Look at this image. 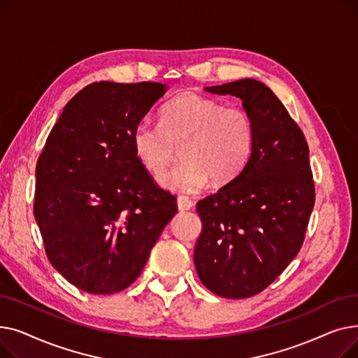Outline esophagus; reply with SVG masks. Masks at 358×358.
<instances>
[{
  "instance_id": "obj_1",
  "label": "esophagus",
  "mask_w": 358,
  "mask_h": 358,
  "mask_svg": "<svg viewBox=\"0 0 358 358\" xmlns=\"http://www.w3.org/2000/svg\"><path fill=\"white\" fill-rule=\"evenodd\" d=\"M194 206V203L189 199V197H185V196H180L178 199H177V208H178V210H181V212H184V210H190Z\"/></svg>"
}]
</instances>
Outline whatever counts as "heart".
<instances>
[{
    "instance_id": "heart-1",
    "label": "heart",
    "mask_w": 358,
    "mask_h": 358,
    "mask_svg": "<svg viewBox=\"0 0 358 358\" xmlns=\"http://www.w3.org/2000/svg\"><path fill=\"white\" fill-rule=\"evenodd\" d=\"M255 129L245 110L187 92L165 104L159 124L141 122L131 146L146 171L159 177L180 148L181 161L161 177L162 189L199 193L209 184H227L247 165Z\"/></svg>"
}]
</instances>
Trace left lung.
I'll return each instance as SVG.
<instances>
[{
    "label": "left lung",
    "instance_id": "left-lung-1",
    "mask_svg": "<svg viewBox=\"0 0 358 358\" xmlns=\"http://www.w3.org/2000/svg\"><path fill=\"white\" fill-rule=\"evenodd\" d=\"M204 91L241 99L255 138L242 171L197 203L194 266L215 294L245 299L270 286L302 247L315 203L309 148L266 84L243 78Z\"/></svg>",
    "mask_w": 358,
    "mask_h": 358
}]
</instances>
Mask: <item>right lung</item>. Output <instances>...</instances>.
<instances>
[{"label": "right lung", "instance_id": "obj_1", "mask_svg": "<svg viewBox=\"0 0 358 358\" xmlns=\"http://www.w3.org/2000/svg\"><path fill=\"white\" fill-rule=\"evenodd\" d=\"M166 84L87 85L65 106L36 165L34 219L46 255L92 294L129 287L176 213L138 161L131 134Z\"/></svg>", "mask_w": 358, "mask_h": 358}]
</instances>
